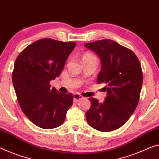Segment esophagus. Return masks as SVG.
<instances>
[{"label": "esophagus", "instance_id": "esophagus-1", "mask_svg": "<svg viewBox=\"0 0 159 159\" xmlns=\"http://www.w3.org/2000/svg\"><path fill=\"white\" fill-rule=\"evenodd\" d=\"M83 98H84V97H83L82 95H80L79 94H74V102H79V100L83 99Z\"/></svg>", "mask_w": 159, "mask_h": 159}]
</instances>
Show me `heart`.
Returning <instances> with one entry per match:
<instances>
[{
	"instance_id": "b5f03b06",
	"label": "heart",
	"mask_w": 159,
	"mask_h": 159,
	"mask_svg": "<svg viewBox=\"0 0 159 159\" xmlns=\"http://www.w3.org/2000/svg\"><path fill=\"white\" fill-rule=\"evenodd\" d=\"M92 58H95V59H96V57H95L93 54H91V53H85V54L84 55L83 59H92Z\"/></svg>"
}]
</instances>
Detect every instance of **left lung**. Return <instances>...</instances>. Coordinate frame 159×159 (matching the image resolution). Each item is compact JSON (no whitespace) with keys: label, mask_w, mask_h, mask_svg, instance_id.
<instances>
[{"label":"left lung","mask_w":159,"mask_h":159,"mask_svg":"<svg viewBox=\"0 0 159 159\" xmlns=\"http://www.w3.org/2000/svg\"><path fill=\"white\" fill-rule=\"evenodd\" d=\"M101 61L98 84H104L107 96L103 102L90 98L91 107L85 112L90 127L110 132L122 127L137 107L143 83L142 66L137 57L127 48L111 39L85 44Z\"/></svg>","instance_id":"1"}]
</instances>
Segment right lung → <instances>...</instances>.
I'll list each match as a JSON object with an SVG mask.
<instances>
[{"mask_svg": "<svg viewBox=\"0 0 159 159\" xmlns=\"http://www.w3.org/2000/svg\"><path fill=\"white\" fill-rule=\"evenodd\" d=\"M75 47L73 42L42 39L22 50L15 61L12 78L17 101L26 117L42 129L61 125L73 105V94L57 92L49 81L61 74Z\"/></svg>", "mask_w": 159, "mask_h": 159, "instance_id": "1", "label": "right lung"}]
</instances>
